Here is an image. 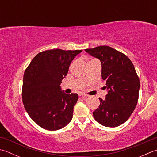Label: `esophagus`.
Wrapping results in <instances>:
<instances>
[{
    "mask_svg": "<svg viewBox=\"0 0 157 157\" xmlns=\"http://www.w3.org/2000/svg\"><path fill=\"white\" fill-rule=\"evenodd\" d=\"M79 96L81 97V98H82V99H86L87 98V95L86 94H80Z\"/></svg>",
    "mask_w": 157,
    "mask_h": 157,
    "instance_id": "esophagus-1",
    "label": "esophagus"
}]
</instances>
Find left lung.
<instances>
[{"mask_svg": "<svg viewBox=\"0 0 157 157\" xmlns=\"http://www.w3.org/2000/svg\"><path fill=\"white\" fill-rule=\"evenodd\" d=\"M85 50L101 60V76L108 90L105 100L99 98L94 118L105 127H118L127 121L137 105L140 83L136 69L125 54L109 46Z\"/></svg>", "mask_w": 157, "mask_h": 157, "instance_id": "obj_1", "label": "left lung"}]
</instances>
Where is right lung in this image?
Wrapping results in <instances>:
<instances>
[{"label":"right lung","mask_w":157,"mask_h":157,"mask_svg":"<svg viewBox=\"0 0 157 157\" xmlns=\"http://www.w3.org/2000/svg\"><path fill=\"white\" fill-rule=\"evenodd\" d=\"M82 51L52 49L39 52L25 70L21 90L24 107L44 129H60L71 121L78 94L63 93L60 85L71 61Z\"/></svg>","instance_id":"add662e5"}]
</instances>
